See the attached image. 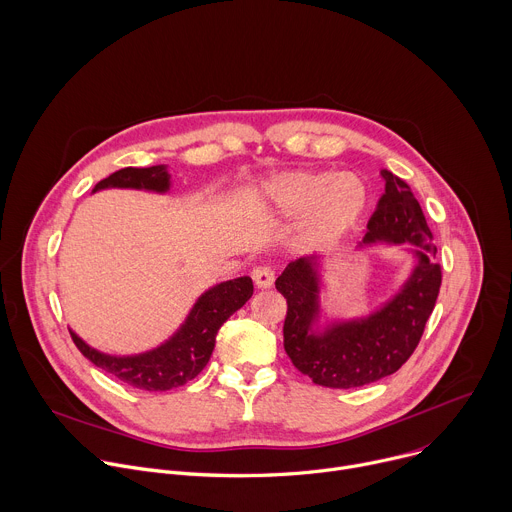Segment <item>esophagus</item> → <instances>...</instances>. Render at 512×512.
Segmentation results:
<instances>
[{"instance_id":"esophagus-1","label":"esophagus","mask_w":512,"mask_h":512,"mask_svg":"<svg viewBox=\"0 0 512 512\" xmlns=\"http://www.w3.org/2000/svg\"><path fill=\"white\" fill-rule=\"evenodd\" d=\"M251 277H253L255 285H257L259 289H267V287L273 285L275 273H273L269 267H255L253 273H251Z\"/></svg>"}]
</instances>
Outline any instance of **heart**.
<instances>
[{
    "label": "heart",
    "mask_w": 512,
    "mask_h": 512,
    "mask_svg": "<svg viewBox=\"0 0 512 512\" xmlns=\"http://www.w3.org/2000/svg\"><path fill=\"white\" fill-rule=\"evenodd\" d=\"M259 204L283 218L306 214L304 243L328 247L360 221L369 206V188L354 174L291 170L261 184Z\"/></svg>",
    "instance_id": "obj_1"
}]
</instances>
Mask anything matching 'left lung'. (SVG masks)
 <instances>
[{"instance_id": "left-lung-1", "label": "left lung", "mask_w": 512, "mask_h": 512, "mask_svg": "<svg viewBox=\"0 0 512 512\" xmlns=\"http://www.w3.org/2000/svg\"><path fill=\"white\" fill-rule=\"evenodd\" d=\"M385 194L367 225L362 243H413L417 265L399 294L362 320L338 322L314 332L320 314L318 259L291 261L275 279L287 302L283 348L294 367L316 385L352 389L393 375L417 348L442 285V267L435 263L433 235L425 214L395 174L383 170Z\"/></svg>"}]
</instances>
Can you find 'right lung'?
Returning <instances> with one entry per match:
<instances>
[{
	"label": "right lung",
	"mask_w": 512,
	"mask_h": 512,
	"mask_svg": "<svg viewBox=\"0 0 512 512\" xmlns=\"http://www.w3.org/2000/svg\"><path fill=\"white\" fill-rule=\"evenodd\" d=\"M101 188L166 192L170 188V176L164 166L123 168L101 180L93 192ZM251 296L253 281L247 275L210 287L198 298L182 328L166 344L137 356H109L85 344L72 330L70 336L95 367L125 385L141 391H170L186 385L206 367L214 350L216 332Z\"/></svg>",
	"instance_id": "1"
}]
</instances>
